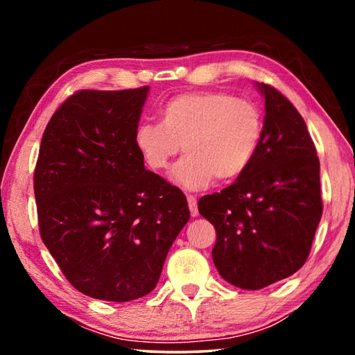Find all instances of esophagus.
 Wrapping results in <instances>:
<instances>
[{
    "label": "esophagus",
    "mask_w": 355,
    "mask_h": 355,
    "mask_svg": "<svg viewBox=\"0 0 355 355\" xmlns=\"http://www.w3.org/2000/svg\"><path fill=\"white\" fill-rule=\"evenodd\" d=\"M188 205H189L191 216H197V214H199V208H197V200H196V197L188 196Z\"/></svg>",
    "instance_id": "obj_1"
}]
</instances>
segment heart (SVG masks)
<instances>
[{
	"instance_id": "b5f03b06",
	"label": "heart",
	"mask_w": 355,
	"mask_h": 355,
	"mask_svg": "<svg viewBox=\"0 0 355 355\" xmlns=\"http://www.w3.org/2000/svg\"><path fill=\"white\" fill-rule=\"evenodd\" d=\"M161 123H141L135 146L155 172L166 171L183 146L172 180L188 191L230 182L248 169L263 133V114L254 101L225 92H189L166 101Z\"/></svg>"
}]
</instances>
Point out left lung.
<instances>
[{
    "mask_svg": "<svg viewBox=\"0 0 355 355\" xmlns=\"http://www.w3.org/2000/svg\"><path fill=\"white\" fill-rule=\"evenodd\" d=\"M264 97L258 148L236 182L199 200L216 228L213 261L222 279L261 290L304 266L321 220L320 159L307 125L277 89Z\"/></svg>",
    "mask_w": 355,
    "mask_h": 355,
    "instance_id": "8db88e82",
    "label": "left lung"
}]
</instances>
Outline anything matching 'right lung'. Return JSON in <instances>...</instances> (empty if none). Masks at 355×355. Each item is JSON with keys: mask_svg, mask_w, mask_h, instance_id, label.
<instances>
[{"mask_svg": "<svg viewBox=\"0 0 355 355\" xmlns=\"http://www.w3.org/2000/svg\"><path fill=\"white\" fill-rule=\"evenodd\" d=\"M148 86L78 91L53 114L34 171L39 232L71 285L111 302L158 284L189 220L182 191L146 171L135 146Z\"/></svg>", "mask_w": 355, "mask_h": 355, "instance_id": "1", "label": "right lung"}]
</instances>
